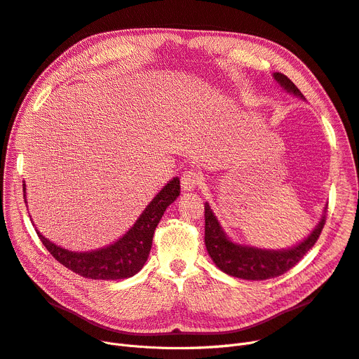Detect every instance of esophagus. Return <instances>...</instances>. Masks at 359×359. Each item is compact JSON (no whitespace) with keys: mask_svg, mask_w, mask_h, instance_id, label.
<instances>
[{"mask_svg":"<svg viewBox=\"0 0 359 359\" xmlns=\"http://www.w3.org/2000/svg\"><path fill=\"white\" fill-rule=\"evenodd\" d=\"M202 180H204V177H202L199 171H195V170L184 171V173L182 175V179H180L182 189L188 191V192L195 191L196 188H199V186L202 184Z\"/></svg>","mask_w":359,"mask_h":359,"instance_id":"1","label":"esophagus"}]
</instances>
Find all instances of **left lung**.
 <instances>
[{"mask_svg":"<svg viewBox=\"0 0 359 359\" xmlns=\"http://www.w3.org/2000/svg\"><path fill=\"white\" fill-rule=\"evenodd\" d=\"M274 79L283 89L293 95L304 98L302 92L283 73H274ZM305 100V98H304ZM325 212L320 223L311 231V235L293 248L282 249V251H270V249H259L254 246H245L231 242L224 230L218 223L217 217L205 202V246L215 266L229 276L243 280H266L285 274L287 270L294 267L304 255L313 248L321 235L325 224Z\"/></svg>","mask_w":359,"mask_h":359,"instance_id":"obj_1","label":"left lung"}]
</instances>
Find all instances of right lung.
<instances>
[{
    "instance_id": "right-lung-1",
    "label": "right lung",
    "mask_w": 359,
    "mask_h": 359,
    "mask_svg": "<svg viewBox=\"0 0 359 359\" xmlns=\"http://www.w3.org/2000/svg\"><path fill=\"white\" fill-rule=\"evenodd\" d=\"M26 202V184H23ZM180 195V180L175 177L155 195L145 211L137 218L130 230L110 246L90 252H72L38 236L48 252L73 273L92 280H120L141 271L148 259L155 227L158 226L165 208Z\"/></svg>"
}]
</instances>
